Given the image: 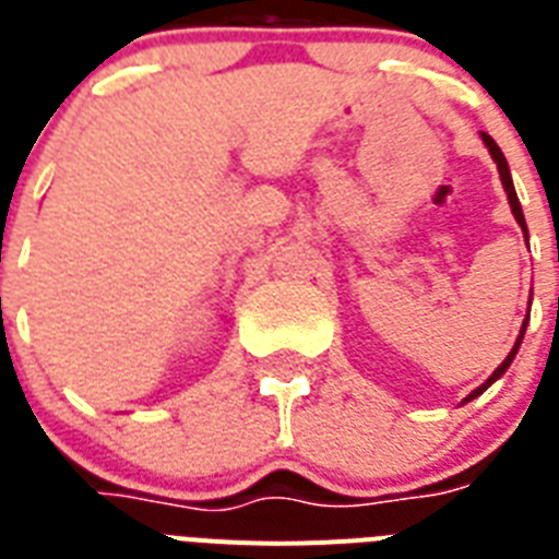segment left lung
I'll list each match as a JSON object with an SVG mask.
<instances>
[{"label": "left lung", "instance_id": "left-lung-1", "mask_svg": "<svg viewBox=\"0 0 559 559\" xmlns=\"http://www.w3.org/2000/svg\"><path fill=\"white\" fill-rule=\"evenodd\" d=\"M481 142H485V147H487V151H490V156H493L496 168H499V177H502V188H504V193H508V202H511L513 217H516V223H520V228H522V235H525V240H528V226H525V214H522L520 197H516V188H513V179H511V168H508V159H504V153L499 151V144H496L493 139H490V135H487V133H481ZM528 316H531V313H528ZM528 316H525V322H522L520 336H516V342H513L511 354H508V357H504L502 366L496 368V371L490 373V377H487V380L481 382V385H478L476 391H469L467 397H464V403H469V400H476L478 394H481V391L490 389V385H493V382L499 380V377H502V373L508 371V368H511L513 357H516V350H520V345H522V336H525V328H528Z\"/></svg>", "mask_w": 559, "mask_h": 559}]
</instances>
